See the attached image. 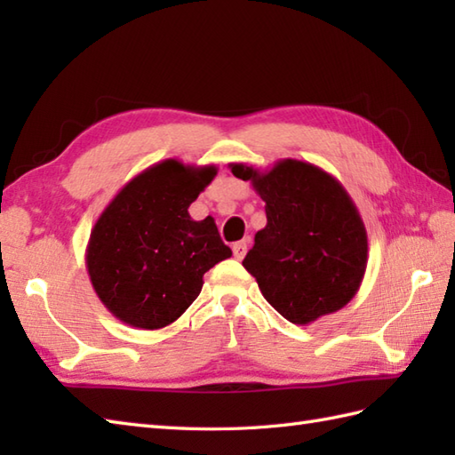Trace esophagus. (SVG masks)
Returning <instances> with one entry per match:
<instances>
[{
  "label": "esophagus",
  "instance_id": "obj_1",
  "mask_svg": "<svg viewBox=\"0 0 455 455\" xmlns=\"http://www.w3.org/2000/svg\"><path fill=\"white\" fill-rule=\"evenodd\" d=\"M233 252H235L236 259H243L248 252V240H240V243H235Z\"/></svg>",
  "mask_w": 455,
  "mask_h": 455
}]
</instances>
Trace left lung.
<instances>
[{
	"mask_svg": "<svg viewBox=\"0 0 455 455\" xmlns=\"http://www.w3.org/2000/svg\"><path fill=\"white\" fill-rule=\"evenodd\" d=\"M230 172L266 203L267 222L243 262L266 301L301 326L350 303L367 267V233L342 183L293 158L266 172L230 164Z\"/></svg>",
	"mask_w": 455,
	"mask_h": 455,
	"instance_id": "1",
	"label": "left lung"
}]
</instances>
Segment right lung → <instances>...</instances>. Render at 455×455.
Listing matches in <instances>:
<instances>
[{"label": "right lung", "instance_id": "1", "mask_svg": "<svg viewBox=\"0 0 455 455\" xmlns=\"http://www.w3.org/2000/svg\"><path fill=\"white\" fill-rule=\"evenodd\" d=\"M217 166L168 158L134 176L92 228L85 266L105 308L121 323L158 331L188 311L203 275L233 256L212 217L193 220L189 205Z\"/></svg>", "mask_w": 455, "mask_h": 455}]
</instances>
